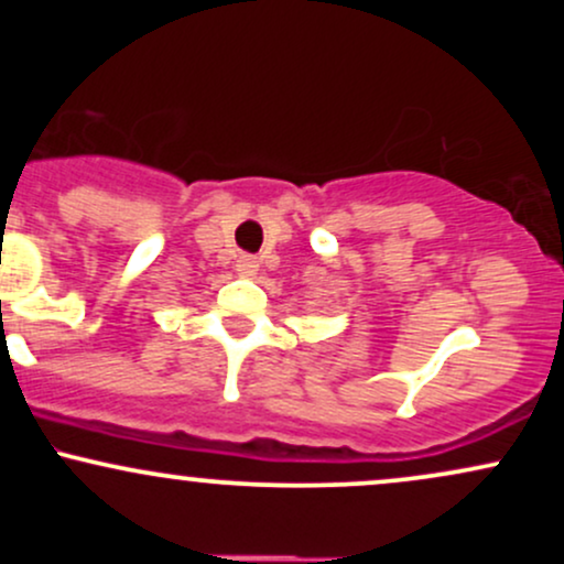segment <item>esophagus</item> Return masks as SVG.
Here are the masks:
<instances>
[{
	"mask_svg": "<svg viewBox=\"0 0 564 564\" xmlns=\"http://www.w3.org/2000/svg\"><path fill=\"white\" fill-rule=\"evenodd\" d=\"M257 268H260V264H257V260L251 254H241L236 260V273L238 275H243V278H251V275H257Z\"/></svg>",
	"mask_w": 564,
	"mask_h": 564,
	"instance_id": "obj_1",
	"label": "esophagus"
}]
</instances>
